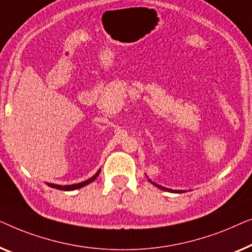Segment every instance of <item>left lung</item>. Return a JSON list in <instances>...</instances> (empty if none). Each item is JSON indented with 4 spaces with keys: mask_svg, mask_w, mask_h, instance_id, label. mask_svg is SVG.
<instances>
[{
    "mask_svg": "<svg viewBox=\"0 0 252 252\" xmlns=\"http://www.w3.org/2000/svg\"><path fill=\"white\" fill-rule=\"evenodd\" d=\"M147 179H148V177H147ZM148 182H151L152 184H153L154 186H157L158 189H161L162 190H165V192H172V193H183V192H186V190H178V189H166V187H163V186H161V185H158V184H157V183L152 182L151 179H148Z\"/></svg>",
    "mask_w": 252,
    "mask_h": 252,
    "instance_id": "1",
    "label": "left lung"
}]
</instances>
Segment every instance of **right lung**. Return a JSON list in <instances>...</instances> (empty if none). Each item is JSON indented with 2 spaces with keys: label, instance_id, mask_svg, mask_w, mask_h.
Wrapping results in <instances>:
<instances>
[{
  "label": "right lung",
  "instance_id": "1",
  "mask_svg": "<svg viewBox=\"0 0 252 252\" xmlns=\"http://www.w3.org/2000/svg\"><path fill=\"white\" fill-rule=\"evenodd\" d=\"M99 173H100V169L98 170L97 173H95L94 176H92L90 179L86 180V182H82V183H79V184H72V185H58V184H51V183H47L48 186L52 187V189H60V190H74V189H82V187L89 185L90 183L94 182V180L97 178L99 176Z\"/></svg>",
  "mask_w": 252,
  "mask_h": 252
}]
</instances>
